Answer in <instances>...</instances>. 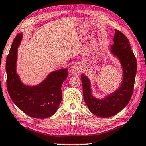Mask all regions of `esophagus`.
<instances>
[{
    "mask_svg": "<svg viewBox=\"0 0 146 146\" xmlns=\"http://www.w3.org/2000/svg\"><path fill=\"white\" fill-rule=\"evenodd\" d=\"M70 72L73 74V75H78L80 72V68L78 64H74L71 66L70 68Z\"/></svg>",
    "mask_w": 146,
    "mask_h": 146,
    "instance_id": "obj_1",
    "label": "esophagus"
}]
</instances>
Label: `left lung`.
Returning <instances> with one entry per match:
<instances>
[{
    "mask_svg": "<svg viewBox=\"0 0 146 146\" xmlns=\"http://www.w3.org/2000/svg\"><path fill=\"white\" fill-rule=\"evenodd\" d=\"M114 44L111 52L118 58L123 69L122 83L115 92L101 99L92 94L90 82L88 77L81 75L85 102L94 115L109 118L118 113L128 104L132 98L137 72V60L131 49L129 40L123 33L115 30Z\"/></svg>",
    "mask_w": 146,
    "mask_h": 146,
    "instance_id": "8db88e82",
    "label": "left lung"
}]
</instances>
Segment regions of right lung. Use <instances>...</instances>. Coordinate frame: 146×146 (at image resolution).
Masks as SVG:
<instances>
[{
    "label": "right lung",
    "instance_id": "1",
    "mask_svg": "<svg viewBox=\"0 0 146 146\" xmlns=\"http://www.w3.org/2000/svg\"><path fill=\"white\" fill-rule=\"evenodd\" d=\"M22 37V33L16 35L7 57L8 93L14 103L27 115L35 118H47L55 114L61 103V86L68 76V69L52 71L35 86L24 85L16 73L17 52Z\"/></svg>",
    "mask_w": 146,
    "mask_h": 146
}]
</instances>
